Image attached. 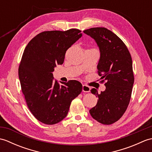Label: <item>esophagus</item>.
<instances>
[{"label": "esophagus", "instance_id": "esophagus-1", "mask_svg": "<svg viewBox=\"0 0 152 152\" xmlns=\"http://www.w3.org/2000/svg\"><path fill=\"white\" fill-rule=\"evenodd\" d=\"M90 89H91V88H90L89 86H86V85H83V86H82V91L83 92L89 93V92H90Z\"/></svg>", "mask_w": 152, "mask_h": 152}]
</instances>
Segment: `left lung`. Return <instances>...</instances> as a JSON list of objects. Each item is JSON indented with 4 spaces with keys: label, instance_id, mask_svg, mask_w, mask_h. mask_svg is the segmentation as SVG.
<instances>
[{
    "label": "left lung",
    "instance_id": "left-lung-1",
    "mask_svg": "<svg viewBox=\"0 0 152 152\" xmlns=\"http://www.w3.org/2000/svg\"><path fill=\"white\" fill-rule=\"evenodd\" d=\"M94 39L99 47L101 57L97 65L104 91L91 90L99 100L89 110L92 118L104 125L118 121L129 104L134 83L133 62L129 51L120 38L104 27L83 31Z\"/></svg>",
    "mask_w": 152,
    "mask_h": 152
}]
</instances>
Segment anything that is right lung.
Here are the masks:
<instances>
[{
  "label": "right lung",
  "instance_id": "obj_1",
  "mask_svg": "<svg viewBox=\"0 0 152 152\" xmlns=\"http://www.w3.org/2000/svg\"><path fill=\"white\" fill-rule=\"evenodd\" d=\"M81 31H44L34 37L23 51L18 74L27 105L34 118L54 125L66 117L72 100L82 91L76 80L53 79L57 64L64 62L66 50L82 37Z\"/></svg>",
  "mask_w": 152,
  "mask_h": 152
}]
</instances>
